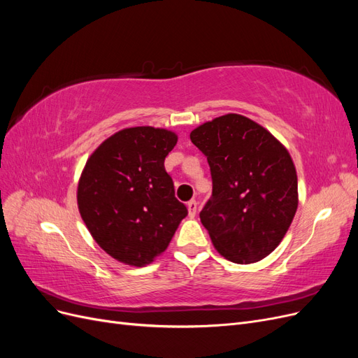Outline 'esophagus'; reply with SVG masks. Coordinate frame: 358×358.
<instances>
[{
  "mask_svg": "<svg viewBox=\"0 0 358 358\" xmlns=\"http://www.w3.org/2000/svg\"><path fill=\"white\" fill-rule=\"evenodd\" d=\"M187 208H188V213H189V216H191V218H194V216H196V213H197V201H196V200H191V201H188Z\"/></svg>",
  "mask_w": 358,
  "mask_h": 358,
  "instance_id": "esophagus-1",
  "label": "esophagus"
}]
</instances>
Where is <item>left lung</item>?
<instances>
[{
    "label": "left lung",
    "mask_w": 358,
    "mask_h": 358,
    "mask_svg": "<svg viewBox=\"0 0 358 358\" xmlns=\"http://www.w3.org/2000/svg\"><path fill=\"white\" fill-rule=\"evenodd\" d=\"M189 137L210 167L212 197L200 220L213 246L233 263L259 262L284 239L297 210V173L287 148L236 113L204 122Z\"/></svg>",
    "instance_id": "8db88e82"
}]
</instances>
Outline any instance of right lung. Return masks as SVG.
<instances>
[{
  "mask_svg": "<svg viewBox=\"0 0 358 358\" xmlns=\"http://www.w3.org/2000/svg\"><path fill=\"white\" fill-rule=\"evenodd\" d=\"M176 143L178 136L164 128H125L86 161L79 212L94 241L117 262L136 267L152 263L188 215L164 169Z\"/></svg>",
  "mask_w": 358,
  "mask_h": 358,
  "instance_id": "obj_1",
  "label": "right lung"
}]
</instances>
